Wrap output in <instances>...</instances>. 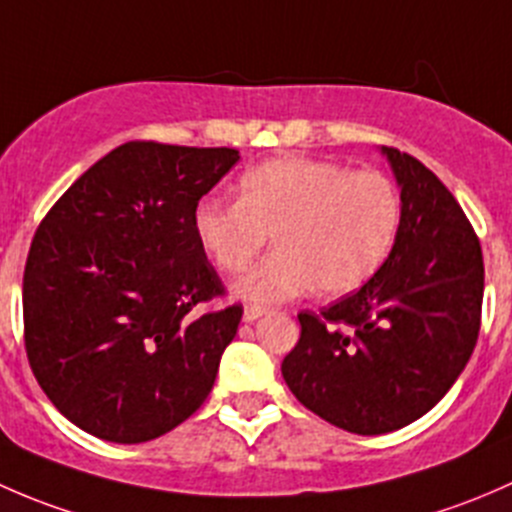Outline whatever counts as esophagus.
Here are the masks:
<instances>
[{
    "instance_id": "34e87169",
    "label": "esophagus",
    "mask_w": 512,
    "mask_h": 512,
    "mask_svg": "<svg viewBox=\"0 0 512 512\" xmlns=\"http://www.w3.org/2000/svg\"><path fill=\"white\" fill-rule=\"evenodd\" d=\"M268 313V308H263V305H246L244 308V320L246 323H254V320L263 318V315Z\"/></svg>"
}]
</instances>
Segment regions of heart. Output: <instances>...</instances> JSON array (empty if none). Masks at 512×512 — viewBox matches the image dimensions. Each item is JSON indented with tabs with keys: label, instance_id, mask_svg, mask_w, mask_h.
<instances>
[{
	"label": "heart",
	"instance_id": "b5f03b06",
	"mask_svg": "<svg viewBox=\"0 0 512 512\" xmlns=\"http://www.w3.org/2000/svg\"><path fill=\"white\" fill-rule=\"evenodd\" d=\"M399 219L397 187L379 172L281 157L241 175L239 202H199L192 229L226 273L244 271L273 236L276 251L234 291L254 303H281L315 288L340 298L365 286L392 251Z\"/></svg>",
	"mask_w": 512,
	"mask_h": 512
}]
</instances>
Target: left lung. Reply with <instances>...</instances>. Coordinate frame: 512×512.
Returning <instances> with one entry per match:
<instances>
[{"label":"left lung","instance_id":"obj_1","mask_svg":"<svg viewBox=\"0 0 512 512\" xmlns=\"http://www.w3.org/2000/svg\"><path fill=\"white\" fill-rule=\"evenodd\" d=\"M402 199L387 261L360 291L323 313H300L283 360L303 407L362 436L412 424L463 372L481 330L483 254L439 177L407 152L382 147Z\"/></svg>","mask_w":512,"mask_h":512}]
</instances>
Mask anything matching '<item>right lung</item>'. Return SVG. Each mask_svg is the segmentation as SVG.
<instances>
[{"mask_svg": "<svg viewBox=\"0 0 512 512\" xmlns=\"http://www.w3.org/2000/svg\"><path fill=\"white\" fill-rule=\"evenodd\" d=\"M239 162L231 147L125 142L83 172L36 229L24 268V342L68 421L142 444L209 397L241 305L192 229L199 199Z\"/></svg>", "mask_w": 512, "mask_h": 512, "instance_id": "add662e5", "label": "right lung"}]
</instances>
